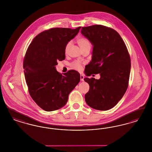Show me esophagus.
Wrapping results in <instances>:
<instances>
[{
	"mask_svg": "<svg viewBox=\"0 0 152 152\" xmlns=\"http://www.w3.org/2000/svg\"><path fill=\"white\" fill-rule=\"evenodd\" d=\"M84 76L82 75H80V80H81V81H84Z\"/></svg>",
	"mask_w": 152,
	"mask_h": 152,
	"instance_id": "1",
	"label": "esophagus"
}]
</instances>
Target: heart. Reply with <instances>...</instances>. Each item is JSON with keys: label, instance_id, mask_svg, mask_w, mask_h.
Returning a JSON list of instances; mask_svg holds the SVG:
<instances>
[{"label": "heart", "instance_id": "heart-1", "mask_svg": "<svg viewBox=\"0 0 152 152\" xmlns=\"http://www.w3.org/2000/svg\"><path fill=\"white\" fill-rule=\"evenodd\" d=\"M77 43L79 44V45L82 51L84 50L85 49L88 48H91V43H90L89 40L85 37H80L79 38H78L77 39ZM71 42H69L66 44L65 48V52H67L68 48L71 45ZM71 66L73 68L77 69V70H80L81 68V63L79 61H76L73 62L71 64Z\"/></svg>", "mask_w": 152, "mask_h": 152}]
</instances>
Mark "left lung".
<instances>
[{
    "instance_id": "1",
    "label": "left lung",
    "mask_w": 152,
    "mask_h": 152,
    "mask_svg": "<svg viewBox=\"0 0 152 152\" xmlns=\"http://www.w3.org/2000/svg\"><path fill=\"white\" fill-rule=\"evenodd\" d=\"M81 33L94 45L92 61L85 72L100 75V79H84L89 86L85 100L92 108L109 110L122 99L128 87L131 67L129 52L119 34L110 27L94 25L82 27Z\"/></svg>"
}]
</instances>
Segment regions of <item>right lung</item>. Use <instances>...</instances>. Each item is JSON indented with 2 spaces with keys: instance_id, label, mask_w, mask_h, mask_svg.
I'll use <instances>...</instances> for the list:
<instances>
[{
  "instance_id": "1",
  "label": "right lung",
  "mask_w": 152,
  "mask_h": 152,
  "mask_svg": "<svg viewBox=\"0 0 152 152\" xmlns=\"http://www.w3.org/2000/svg\"><path fill=\"white\" fill-rule=\"evenodd\" d=\"M76 29L53 28L35 36L23 61L24 73L29 94L44 110L53 111L66 104L68 96L80 80L75 70L62 74L56 71L58 61L64 60L65 48L79 33Z\"/></svg>"
}]
</instances>
